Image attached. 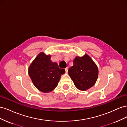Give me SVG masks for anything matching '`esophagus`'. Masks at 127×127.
Segmentation results:
<instances>
[{
	"label": "esophagus",
	"mask_w": 127,
	"mask_h": 127,
	"mask_svg": "<svg viewBox=\"0 0 127 127\" xmlns=\"http://www.w3.org/2000/svg\"><path fill=\"white\" fill-rule=\"evenodd\" d=\"M68 69H69V67H67L66 68H65V70H66V72H68Z\"/></svg>",
	"instance_id": "34e87169"
}]
</instances>
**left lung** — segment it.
<instances>
[{
  "label": "left lung",
  "mask_w": 127,
  "mask_h": 127,
  "mask_svg": "<svg viewBox=\"0 0 127 127\" xmlns=\"http://www.w3.org/2000/svg\"><path fill=\"white\" fill-rule=\"evenodd\" d=\"M68 74L78 90L86 91L96 82L98 70L93 60L86 54L75 57L74 64L68 69Z\"/></svg>",
  "instance_id": "left-lung-1"
}]
</instances>
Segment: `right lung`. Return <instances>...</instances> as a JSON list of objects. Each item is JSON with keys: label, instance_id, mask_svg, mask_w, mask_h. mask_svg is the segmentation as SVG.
Returning <instances> with one entry per match:
<instances>
[{"label": "right lung", "instance_id": "1", "mask_svg": "<svg viewBox=\"0 0 127 127\" xmlns=\"http://www.w3.org/2000/svg\"><path fill=\"white\" fill-rule=\"evenodd\" d=\"M50 55L41 52L29 68V75L34 85L41 92L49 93L57 86L61 75L65 73L56 63L50 59Z\"/></svg>", "mask_w": 127, "mask_h": 127}]
</instances>
